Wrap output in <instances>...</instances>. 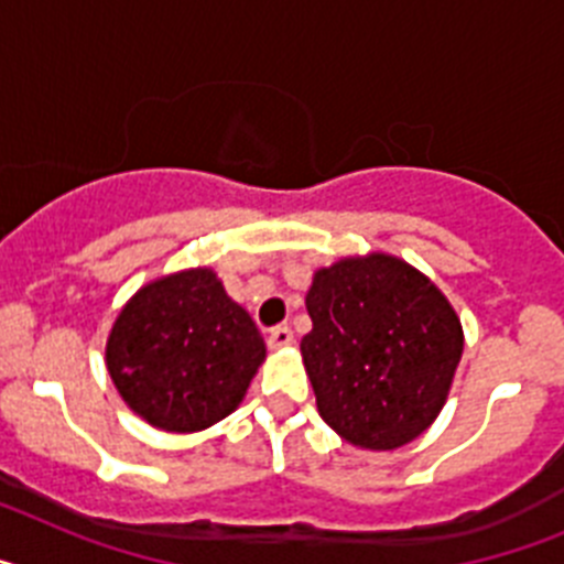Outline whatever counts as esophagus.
<instances>
[{
    "instance_id": "1",
    "label": "esophagus",
    "mask_w": 564,
    "mask_h": 564,
    "mask_svg": "<svg viewBox=\"0 0 564 564\" xmlns=\"http://www.w3.org/2000/svg\"><path fill=\"white\" fill-rule=\"evenodd\" d=\"M293 344V330L288 325H279L268 333V347L271 350H282V347H291Z\"/></svg>"
}]
</instances>
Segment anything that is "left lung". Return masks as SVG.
<instances>
[{
    "label": "left lung",
    "instance_id": "left-lung-1",
    "mask_svg": "<svg viewBox=\"0 0 564 564\" xmlns=\"http://www.w3.org/2000/svg\"><path fill=\"white\" fill-rule=\"evenodd\" d=\"M313 330L302 358L318 415L352 446L415 441L449 395L460 318L430 279L372 253L322 268L307 291Z\"/></svg>",
    "mask_w": 564,
    "mask_h": 564
}]
</instances>
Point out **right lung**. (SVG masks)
<instances>
[{
	"mask_svg": "<svg viewBox=\"0 0 564 564\" xmlns=\"http://www.w3.org/2000/svg\"><path fill=\"white\" fill-rule=\"evenodd\" d=\"M262 358L253 318L208 268L141 288L107 341L121 398L166 432L206 430L237 410Z\"/></svg>",
	"mask_w": 564,
	"mask_h": 564,
	"instance_id": "add662e5",
	"label": "right lung"
}]
</instances>
